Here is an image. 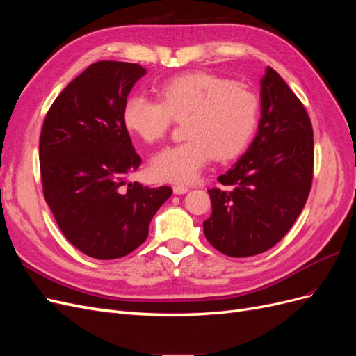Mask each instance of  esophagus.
Here are the masks:
<instances>
[{"instance_id":"obj_1","label":"esophagus","mask_w":356,"mask_h":356,"mask_svg":"<svg viewBox=\"0 0 356 356\" xmlns=\"http://www.w3.org/2000/svg\"><path fill=\"white\" fill-rule=\"evenodd\" d=\"M188 190H190V188L186 187V186H179V184L174 186V193H175V195H186V193H187Z\"/></svg>"}]
</instances>
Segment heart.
I'll return each instance as SVG.
<instances>
[{
    "label": "heart",
    "mask_w": 356,
    "mask_h": 356,
    "mask_svg": "<svg viewBox=\"0 0 356 356\" xmlns=\"http://www.w3.org/2000/svg\"><path fill=\"white\" fill-rule=\"evenodd\" d=\"M157 95L159 101L132 95L123 106L124 126L145 143L163 139L174 120L186 118V141L153 157L156 178L190 182L212 157L234 159L250 144L260 113V99L251 86L208 72H187L161 84Z\"/></svg>",
    "instance_id": "obj_1"
}]
</instances>
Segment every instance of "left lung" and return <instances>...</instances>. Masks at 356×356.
<instances>
[{
	"label": "left lung",
	"instance_id": "8db88e82",
	"mask_svg": "<svg viewBox=\"0 0 356 356\" xmlns=\"http://www.w3.org/2000/svg\"><path fill=\"white\" fill-rule=\"evenodd\" d=\"M314 178V129L305 105L273 68L261 79V118L246 153L209 188L208 242L229 257L275 246L303 211Z\"/></svg>",
	"mask_w": 356,
	"mask_h": 356
}]
</instances>
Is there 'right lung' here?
<instances>
[{
    "mask_svg": "<svg viewBox=\"0 0 356 356\" xmlns=\"http://www.w3.org/2000/svg\"><path fill=\"white\" fill-rule=\"evenodd\" d=\"M138 63L101 60L63 89L44 118L40 170L44 199L63 236L83 254L114 260L144 243L172 188L127 177L141 165L123 106L145 74Z\"/></svg>",
    "mask_w": 356,
    "mask_h": 356,
    "instance_id": "right-lung-1",
    "label": "right lung"
}]
</instances>
